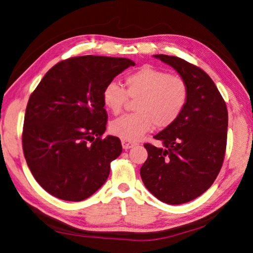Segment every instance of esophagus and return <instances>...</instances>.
<instances>
[{
	"label": "esophagus",
	"instance_id": "1",
	"mask_svg": "<svg viewBox=\"0 0 253 253\" xmlns=\"http://www.w3.org/2000/svg\"><path fill=\"white\" fill-rule=\"evenodd\" d=\"M122 146L123 148L127 150V149H130L132 147L136 146L135 142H131V141H128V140H124V139H122Z\"/></svg>",
	"mask_w": 253,
	"mask_h": 253
}]
</instances>
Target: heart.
Listing matches in <instances>:
<instances>
[{
    "mask_svg": "<svg viewBox=\"0 0 253 253\" xmlns=\"http://www.w3.org/2000/svg\"><path fill=\"white\" fill-rule=\"evenodd\" d=\"M125 89L116 83L105 85L102 100L107 111L118 114L128 98L137 100V113L118 117L110 131L124 140H138L153 126L163 129L176 122L188 100L186 80L153 66H142L127 75Z\"/></svg>",
    "mask_w": 253,
    "mask_h": 253,
    "instance_id": "1",
    "label": "heart"
}]
</instances>
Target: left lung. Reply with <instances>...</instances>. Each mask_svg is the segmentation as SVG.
Wrapping results in <instances>:
<instances>
[{"label": "left lung", "instance_id": "1", "mask_svg": "<svg viewBox=\"0 0 253 253\" xmlns=\"http://www.w3.org/2000/svg\"><path fill=\"white\" fill-rule=\"evenodd\" d=\"M154 57L184 78L188 100L180 116L154 139L164 148L144 143L148 159L140 169L147 189L168 204L189 202L212 186L226 151L228 114L215 84L201 68L177 56Z\"/></svg>", "mask_w": 253, "mask_h": 253}]
</instances>
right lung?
I'll return each mask as SVG.
<instances>
[{"label":"right lung","instance_id":"add662e5","mask_svg":"<svg viewBox=\"0 0 253 253\" xmlns=\"http://www.w3.org/2000/svg\"><path fill=\"white\" fill-rule=\"evenodd\" d=\"M129 58L84 55L53 66L31 93L23 128L26 162L39 185L66 201H83L104 184L122 153L117 137L102 138V93Z\"/></svg>","mask_w":253,"mask_h":253}]
</instances>
